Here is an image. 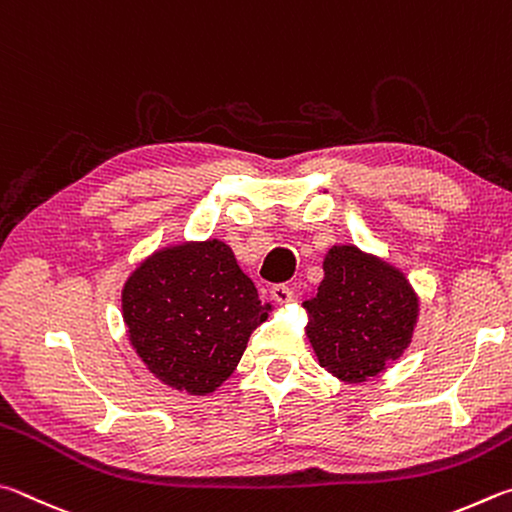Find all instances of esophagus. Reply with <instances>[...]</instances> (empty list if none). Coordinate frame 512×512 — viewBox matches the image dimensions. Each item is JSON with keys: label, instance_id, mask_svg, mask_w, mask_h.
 Wrapping results in <instances>:
<instances>
[{"label": "esophagus", "instance_id": "esophagus-1", "mask_svg": "<svg viewBox=\"0 0 512 512\" xmlns=\"http://www.w3.org/2000/svg\"><path fill=\"white\" fill-rule=\"evenodd\" d=\"M272 299L276 303H281V306H288V303L294 299L292 290L288 288V285H274L272 288Z\"/></svg>", "mask_w": 512, "mask_h": 512}]
</instances>
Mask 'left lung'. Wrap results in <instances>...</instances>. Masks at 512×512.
<instances>
[{
	"label": "left lung",
	"mask_w": 512,
	"mask_h": 512,
	"mask_svg": "<svg viewBox=\"0 0 512 512\" xmlns=\"http://www.w3.org/2000/svg\"><path fill=\"white\" fill-rule=\"evenodd\" d=\"M303 310L319 366L346 384H362L407 351L420 299L396 265L355 245H333L317 297L303 301Z\"/></svg>",
	"instance_id": "1"
}]
</instances>
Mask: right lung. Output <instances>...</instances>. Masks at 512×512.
Wrapping results in <instances>:
<instances>
[{
	"instance_id": "1",
	"label": "right lung",
	"mask_w": 512,
	"mask_h": 512,
	"mask_svg": "<svg viewBox=\"0 0 512 512\" xmlns=\"http://www.w3.org/2000/svg\"><path fill=\"white\" fill-rule=\"evenodd\" d=\"M130 346L166 387L209 396L236 371L272 312L220 238L184 240L143 258L121 290Z\"/></svg>"
}]
</instances>
